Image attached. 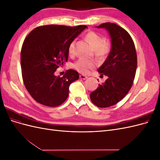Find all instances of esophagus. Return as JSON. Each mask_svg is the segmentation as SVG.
<instances>
[{"instance_id":"1","label":"esophagus","mask_w":160,"mask_h":160,"mask_svg":"<svg viewBox=\"0 0 160 160\" xmlns=\"http://www.w3.org/2000/svg\"><path fill=\"white\" fill-rule=\"evenodd\" d=\"M79 77H80L81 79H86L87 78H88V77L85 76V75H80Z\"/></svg>"}]
</instances>
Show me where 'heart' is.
I'll use <instances>...</instances> for the list:
<instances>
[{
    "label": "heart",
    "instance_id": "obj_1",
    "mask_svg": "<svg viewBox=\"0 0 160 160\" xmlns=\"http://www.w3.org/2000/svg\"><path fill=\"white\" fill-rule=\"evenodd\" d=\"M94 49L95 55L99 59H103L108 55L111 50V42L95 31H89L85 36ZM75 40L72 41L69 46V54H74ZM97 66V62L94 60H89L80 58L72 64V67L82 74H88L91 69Z\"/></svg>",
    "mask_w": 160,
    "mask_h": 160
}]
</instances>
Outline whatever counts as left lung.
<instances>
[{"label": "left lung", "mask_w": 160, "mask_h": 160, "mask_svg": "<svg viewBox=\"0 0 160 160\" xmlns=\"http://www.w3.org/2000/svg\"><path fill=\"white\" fill-rule=\"evenodd\" d=\"M107 30L111 38V49L107 59L98 69L108 79L90 98L98 108H105L118 103L128 94L133 85L137 69V53L129 34L117 24L105 22L97 27Z\"/></svg>", "instance_id": "1"}]
</instances>
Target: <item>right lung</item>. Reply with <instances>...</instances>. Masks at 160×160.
I'll use <instances>...</instances> for the list:
<instances>
[{
	"label": "right lung",
	"instance_id": "1",
	"mask_svg": "<svg viewBox=\"0 0 160 160\" xmlns=\"http://www.w3.org/2000/svg\"><path fill=\"white\" fill-rule=\"evenodd\" d=\"M86 28L85 25L40 26L24 40L21 52L22 80L37 102L57 107L67 99L71 83L79 78L78 72L67 70L62 77L54 73L67 61L71 42Z\"/></svg>",
	"mask_w": 160,
	"mask_h": 160
}]
</instances>
